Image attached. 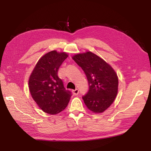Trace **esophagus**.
I'll use <instances>...</instances> for the list:
<instances>
[{
  "label": "esophagus",
  "mask_w": 151,
  "mask_h": 151,
  "mask_svg": "<svg viewBox=\"0 0 151 151\" xmlns=\"http://www.w3.org/2000/svg\"><path fill=\"white\" fill-rule=\"evenodd\" d=\"M73 93L75 95H77L79 93V90L78 89H75V90H73Z\"/></svg>",
  "instance_id": "esophagus-1"
}]
</instances>
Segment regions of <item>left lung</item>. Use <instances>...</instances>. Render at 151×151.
I'll use <instances>...</instances> for the list:
<instances>
[{"instance_id":"1","label":"left lung","mask_w":151,"mask_h":151,"mask_svg":"<svg viewBox=\"0 0 151 151\" xmlns=\"http://www.w3.org/2000/svg\"><path fill=\"white\" fill-rule=\"evenodd\" d=\"M72 58L84 70L89 91L82 99L93 113H102L113 103L118 92V77L114 69L101 58L90 51Z\"/></svg>"}]
</instances>
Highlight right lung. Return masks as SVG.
<instances>
[{
  "instance_id": "1",
  "label": "right lung",
  "mask_w": 151,
  "mask_h": 151,
  "mask_svg": "<svg viewBox=\"0 0 151 151\" xmlns=\"http://www.w3.org/2000/svg\"><path fill=\"white\" fill-rule=\"evenodd\" d=\"M68 54L52 50L38 61L28 81L32 97L44 112L55 115L68 104L71 93L64 88L58 71Z\"/></svg>"
}]
</instances>
